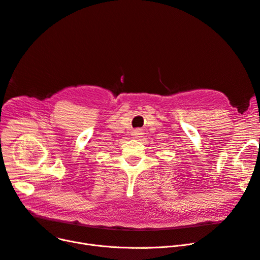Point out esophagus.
Instances as JSON below:
<instances>
[{
  "mask_svg": "<svg viewBox=\"0 0 260 260\" xmlns=\"http://www.w3.org/2000/svg\"><path fill=\"white\" fill-rule=\"evenodd\" d=\"M135 133H136V134H139V133H140V129H135Z\"/></svg>",
  "mask_w": 260,
  "mask_h": 260,
  "instance_id": "obj_1",
  "label": "esophagus"
}]
</instances>
